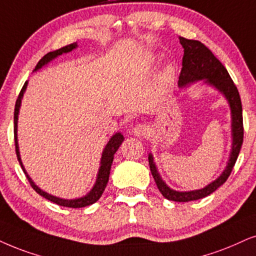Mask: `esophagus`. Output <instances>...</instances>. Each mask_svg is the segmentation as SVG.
I'll use <instances>...</instances> for the list:
<instances>
[{"mask_svg": "<svg viewBox=\"0 0 256 256\" xmlns=\"http://www.w3.org/2000/svg\"><path fill=\"white\" fill-rule=\"evenodd\" d=\"M132 134H134V136H137V137H144V136L148 134V130L144 125L138 124V125H136L134 128H132Z\"/></svg>", "mask_w": 256, "mask_h": 256, "instance_id": "34e87169", "label": "esophagus"}]
</instances>
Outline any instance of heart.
Here are the masks:
<instances>
[{"label": "heart", "mask_w": 256, "mask_h": 256, "mask_svg": "<svg viewBox=\"0 0 256 256\" xmlns=\"http://www.w3.org/2000/svg\"><path fill=\"white\" fill-rule=\"evenodd\" d=\"M160 76H162V80H163V82H170L174 76V66H171V64H166V66L163 68V70H162Z\"/></svg>", "instance_id": "1"}]
</instances>
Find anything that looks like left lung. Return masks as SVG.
Masks as SVG:
<instances>
[{
	"label": "left lung",
	"instance_id": "obj_1",
	"mask_svg": "<svg viewBox=\"0 0 256 256\" xmlns=\"http://www.w3.org/2000/svg\"><path fill=\"white\" fill-rule=\"evenodd\" d=\"M180 42L184 48L182 70H180L178 80L180 88L197 82H202L206 85L214 87L228 102L232 116V148L227 166L218 178L202 189L190 190V192H177V190L171 189L162 180L152 154H148V166H150L151 174L162 195L166 200H174V202H189V200H196L210 195L228 180L240 154L242 143H244V119H242L240 94L226 67L202 42L188 40L184 38H180Z\"/></svg>",
	"mask_w": 256,
	"mask_h": 256
}]
</instances>
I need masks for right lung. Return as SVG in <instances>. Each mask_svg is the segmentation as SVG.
Returning a JSON list of instances; mask_svg holds the SVG:
<instances>
[{
	"mask_svg": "<svg viewBox=\"0 0 256 256\" xmlns=\"http://www.w3.org/2000/svg\"><path fill=\"white\" fill-rule=\"evenodd\" d=\"M76 47H78L76 42H74V44H68V46H64L62 48H60V50L50 52V53H47L46 56L42 58L40 61H38V64H36V67H35L34 72H36V70L42 68V67H44V66H46L47 64H50V61H53L54 59H56L58 56H62V54L70 53V52H72L73 50H76ZM27 85H28V82H26L24 87H22L20 94H18V100H16V104H15V111H14V138H15L16 156H18V163H20L22 170H24V172L26 174V176H27L29 183H30L32 188H33V189L38 194V195H41L42 197H44V198H47L48 200H50V202L56 203V204H59L61 206H68V208H82V206H87L93 204V203H96V200L100 198V196H102V192H104L106 186H108V177H110V170H111L113 158H114V154H116V152H117L119 146H120L122 142H124V136H122L120 132H116V134L111 137V139H110V140L108 142V144H106L105 148H104V150H102V158H100V166H99V170H98V174H96V180L94 186H93L92 189H90V192H87L85 196L78 197V198H73V200H66V198H60V197L53 196V195H50V194L44 192V190L40 189V188H38L36 184L33 182V180H32L30 177H29V174H27V171H26L24 164H22L21 156H20V148H18V113H20L21 102H22V98H24V94L26 90H27Z\"/></svg>",
	"mask_w": 256,
	"mask_h": 256,
	"instance_id": "obj_1",
	"label": "right lung"
}]
</instances>
